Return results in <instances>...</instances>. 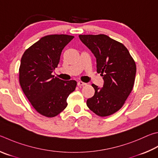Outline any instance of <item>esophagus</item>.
Masks as SVG:
<instances>
[{"label":"esophagus","instance_id":"esophagus-1","mask_svg":"<svg viewBox=\"0 0 158 158\" xmlns=\"http://www.w3.org/2000/svg\"><path fill=\"white\" fill-rule=\"evenodd\" d=\"M86 85V84H85V83H84V82H82V81H78L77 82V85H78V86H84V85Z\"/></svg>","mask_w":158,"mask_h":158}]
</instances>
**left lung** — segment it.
<instances>
[{
    "label": "left lung",
    "instance_id": "left-lung-1",
    "mask_svg": "<svg viewBox=\"0 0 158 158\" xmlns=\"http://www.w3.org/2000/svg\"><path fill=\"white\" fill-rule=\"evenodd\" d=\"M81 41L96 58L97 72L104 79L103 87L92 84L94 94L88 99V107L96 114L106 117L124 105L133 89L136 65L127 48L104 34L79 35Z\"/></svg>",
    "mask_w": 158,
    "mask_h": 158
}]
</instances>
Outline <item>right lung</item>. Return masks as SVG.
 I'll return each mask as SVG.
<instances>
[{
  "label": "right lung",
  "instance_id": "add662e5",
  "mask_svg": "<svg viewBox=\"0 0 158 158\" xmlns=\"http://www.w3.org/2000/svg\"><path fill=\"white\" fill-rule=\"evenodd\" d=\"M73 38L65 34L44 36L21 58V88L32 106L44 116L55 117L64 110L67 98L75 90L76 81H64L52 74L59 64L63 49Z\"/></svg>",
  "mask_w": 158,
  "mask_h": 158
}]
</instances>
